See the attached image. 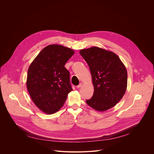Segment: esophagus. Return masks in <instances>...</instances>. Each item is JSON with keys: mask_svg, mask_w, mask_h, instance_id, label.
Instances as JSON below:
<instances>
[{"mask_svg": "<svg viewBox=\"0 0 154 154\" xmlns=\"http://www.w3.org/2000/svg\"><path fill=\"white\" fill-rule=\"evenodd\" d=\"M82 83H80L79 85H77V88H80V87H82Z\"/></svg>", "mask_w": 154, "mask_h": 154, "instance_id": "esophagus-1", "label": "esophagus"}]
</instances>
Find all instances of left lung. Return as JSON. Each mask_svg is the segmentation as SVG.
<instances>
[{
	"label": "left lung",
	"instance_id": "left-lung-1",
	"mask_svg": "<svg viewBox=\"0 0 154 154\" xmlns=\"http://www.w3.org/2000/svg\"><path fill=\"white\" fill-rule=\"evenodd\" d=\"M89 67L94 92L86 103L99 112L106 111L122 99L127 87V72L123 62L112 51L92 47L80 51Z\"/></svg>",
	"mask_w": 154,
	"mask_h": 154
}]
</instances>
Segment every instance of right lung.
I'll use <instances>...</instances> for the list:
<instances>
[{"label": "right lung", "instance_id": "obj_1", "mask_svg": "<svg viewBox=\"0 0 154 154\" xmlns=\"http://www.w3.org/2000/svg\"><path fill=\"white\" fill-rule=\"evenodd\" d=\"M74 54L72 48L48 45L40 52L28 69V92L35 106L47 114L59 111L72 91L70 73L64 66Z\"/></svg>", "mask_w": 154, "mask_h": 154}]
</instances>
